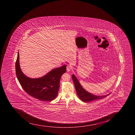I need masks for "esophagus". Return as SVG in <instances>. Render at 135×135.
Returning <instances> with one entry per match:
<instances>
[{"mask_svg": "<svg viewBox=\"0 0 135 135\" xmlns=\"http://www.w3.org/2000/svg\"><path fill=\"white\" fill-rule=\"evenodd\" d=\"M71 67L70 66V65H67L66 67V70L68 72H69L70 71H71Z\"/></svg>", "mask_w": 135, "mask_h": 135, "instance_id": "34e87169", "label": "esophagus"}]
</instances>
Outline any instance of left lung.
I'll return each instance as SVG.
<instances>
[{
  "label": "left lung",
  "mask_w": 135,
  "mask_h": 135,
  "mask_svg": "<svg viewBox=\"0 0 135 135\" xmlns=\"http://www.w3.org/2000/svg\"><path fill=\"white\" fill-rule=\"evenodd\" d=\"M73 80L74 81V84L75 85V89L76 90V93L78 94V95L79 99L85 103H88L92 101L100 99L103 98H105L108 96L110 94V93L106 95H96L90 93L88 91H86L83 87H82L80 83H79V81L76 78V76L74 74H73Z\"/></svg>",
  "instance_id": "obj_1"
}]
</instances>
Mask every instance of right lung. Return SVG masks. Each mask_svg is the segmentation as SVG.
<instances>
[{
    "label": "right lung",
    "mask_w": 135,
    "mask_h": 135,
    "mask_svg": "<svg viewBox=\"0 0 135 135\" xmlns=\"http://www.w3.org/2000/svg\"><path fill=\"white\" fill-rule=\"evenodd\" d=\"M66 65L54 69L45 75L37 78H31L21 71L17 54L15 64L16 76L25 91L30 96L43 101H51L57 96L60 79L66 72Z\"/></svg>",
    "instance_id": "add662e5"
}]
</instances>
